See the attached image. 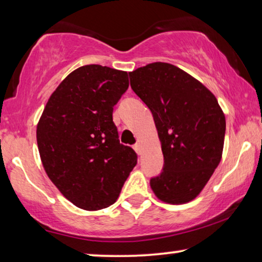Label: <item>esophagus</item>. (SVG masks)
Masks as SVG:
<instances>
[{"instance_id":"34e87169","label":"esophagus","mask_w":262,"mask_h":262,"mask_svg":"<svg viewBox=\"0 0 262 262\" xmlns=\"http://www.w3.org/2000/svg\"><path fill=\"white\" fill-rule=\"evenodd\" d=\"M134 149H135V151L138 154V155H141V154H142V148H141V144H139V143H136V144L134 145Z\"/></svg>"}]
</instances>
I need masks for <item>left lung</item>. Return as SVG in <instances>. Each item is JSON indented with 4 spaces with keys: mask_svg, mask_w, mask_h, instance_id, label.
I'll list each match as a JSON object with an SVG mask.
<instances>
[{
    "mask_svg": "<svg viewBox=\"0 0 262 262\" xmlns=\"http://www.w3.org/2000/svg\"><path fill=\"white\" fill-rule=\"evenodd\" d=\"M128 75L132 91L151 111L163 152L151 189L164 203L191 202L221 162L223 111L205 85L173 64L151 63Z\"/></svg>",
    "mask_w": 262,
    "mask_h": 262,
    "instance_id": "obj_1",
    "label": "left lung"
}]
</instances>
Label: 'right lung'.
Returning a JSON list of instances; mask_svg holds the SVG:
<instances>
[{
  "label": "right lung",
  "mask_w": 262,
  "mask_h": 262,
  "mask_svg": "<svg viewBox=\"0 0 262 262\" xmlns=\"http://www.w3.org/2000/svg\"><path fill=\"white\" fill-rule=\"evenodd\" d=\"M128 88L126 71L91 64L74 70L46 103L37 126L44 169L57 188L88 211L116 203L137 154L120 144L113 107Z\"/></svg>",
  "instance_id": "right-lung-1"
}]
</instances>
